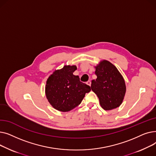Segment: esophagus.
I'll list each match as a JSON object with an SVG mask.
<instances>
[{
	"mask_svg": "<svg viewBox=\"0 0 156 156\" xmlns=\"http://www.w3.org/2000/svg\"><path fill=\"white\" fill-rule=\"evenodd\" d=\"M87 85H89V86H90L91 85V81H90V80H88V81H87Z\"/></svg>",
	"mask_w": 156,
	"mask_h": 156,
	"instance_id": "obj_1",
	"label": "esophagus"
}]
</instances>
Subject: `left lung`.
I'll list each match as a JSON object with an SVG mask.
<instances>
[{
	"label": "left lung",
	"instance_id": "1",
	"mask_svg": "<svg viewBox=\"0 0 156 156\" xmlns=\"http://www.w3.org/2000/svg\"><path fill=\"white\" fill-rule=\"evenodd\" d=\"M95 68L97 78L92 81L91 89L99 99L101 107L106 111L118 108L126 93L123 77L108 61H101Z\"/></svg>",
	"mask_w": 156,
	"mask_h": 156
}]
</instances>
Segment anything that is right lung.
I'll return each mask as SVG.
<instances>
[{
    "label": "right lung",
    "mask_w": 156,
    "mask_h": 156,
    "mask_svg": "<svg viewBox=\"0 0 156 156\" xmlns=\"http://www.w3.org/2000/svg\"><path fill=\"white\" fill-rule=\"evenodd\" d=\"M76 66H64L54 71L47 80L46 97L52 107L61 112L69 111L80 104L90 87L73 75Z\"/></svg>",
    "instance_id": "right-lung-1"
}]
</instances>
